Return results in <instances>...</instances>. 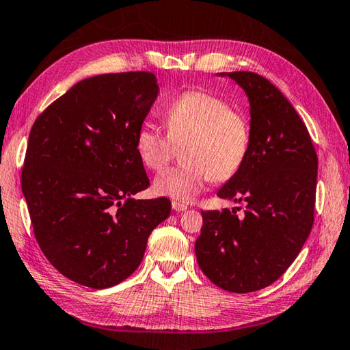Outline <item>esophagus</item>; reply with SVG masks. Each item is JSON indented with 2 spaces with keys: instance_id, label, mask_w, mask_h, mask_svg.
<instances>
[{
  "instance_id": "esophagus-1",
  "label": "esophagus",
  "mask_w": 350,
  "mask_h": 350,
  "mask_svg": "<svg viewBox=\"0 0 350 350\" xmlns=\"http://www.w3.org/2000/svg\"><path fill=\"white\" fill-rule=\"evenodd\" d=\"M172 208L175 210V212H184V210H187V206H186V204H181V202L174 201L172 202Z\"/></svg>"
}]
</instances>
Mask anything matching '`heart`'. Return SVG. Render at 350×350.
Instances as JSON below:
<instances>
[{"label": "heart", "instance_id": "heart-1", "mask_svg": "<svg viewBox=\"0 0 350 350\" xmlns=\"http://www.w3.org/2000/svg\"><path fill=\"white\" fill-rule=\"evenodd\" d=\"M167 134L143 123L134 135L138 160L149 170H160L172 157L174 143L183 142L181 166L164 170L154 181L160 196L189 202L210 180L227 181L239 172L252 146V126L242 111L204 90L180 94L164 109Z\"/></svg>", "mask_w": 350, "mask_h": 350}]
</instances>
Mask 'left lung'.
<instances>
[{"mask_svg":"<svg viewBox=\"0 0 350 350\" xmlns=\"http://www.w3.org/2000/svg\"><path fill=\"white\" fill-rule=\"evenodd\" d=\"M217 76L243 90L252 126L247 161L217 196L247 207L241 217L234 208L201 212L195 253L216 286L243 294L271 285L299 256L314 224L319 160L305 123L275 85L252 71Z\"/></svg>","mask_w":350,"mask_h":350,"instance_id":"8db88e82","label":"left lung"}]
</instances>
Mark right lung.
Here are the masks:
<instances>
[{
  "mask_svg": "<svg viewBox=\"0 0 350 350\" xmlns=\"http://www.w3.org/2000/svg\"><path fill=\"white\" fill-rule=\"evenodd\" d=\"M158 91L148 71L93 76L33 123L21 176L31 226L51 265L79 285L128 279L170 215L167 198H134L149 186L134 135Z\"/></svg>",
  "mask_w": 350,
  "mask_h": 350,
  "instance_id": "obj_1",
  "label": "right lung"
}]
</instances>
